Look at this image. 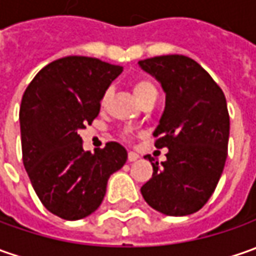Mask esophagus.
Wrapping results in <instances>:
<instances>
[{"label": "esophagus", "mask_w": 256, "mask_h": 256, "mask_svg": "<svg viewBox=\"0 0 256 256\" xmlns=\"http://www.w3.org/2000/svg\"><path fill=\"white\" fill-rule=\"evenodd\" d=\"M138 157H140V156L137 154V153H134V152H130L128 156V162H136V160H138Z\"/></svg>", "instance_id": "obj_1"}]
</instances>
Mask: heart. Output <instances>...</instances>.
I'll return each instance as SVG.
<instances>
[{"instance_id":"b5f03b06","label":"heart","mask_w":256,"mask_h":256,"mask_svg":"<svg viewBox=\"0 0 256 256\" xmlns=\"http://www.w3.org/2000/svg\"><path fill=\"white\" fill-rule=\"evenodd\" d=\"M133 93H134L137 100L142 103L147 98H150L153 94H157V90H156L154 84H152L150 80L138 79V80H136V84H133ZM109 99H110V90H106V92L103 93V96H102V106H104L109 102Z\"/></svg>"}]
</instances>
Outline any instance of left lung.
Here are the masks:
<instances>
[{
  "mask_svg": "<svg viewBox=\"0 0 256 256\" xmlns=\"http://www.w3.org/2000/svg\"><path fill=\"white\" fill-rule=\"evenodd\" d=\"M166 93V106L153 136L167 147L166 162L146 158L152 178L142 187L146 202L164 216L197 212L212 196L224 170L230 114L221 88L198 64L184 55L138 60Z\"/></svg>",
  "mask_w": 256,
  "mask_h": 256,
  "instance_id": "left-lung-1",
  "label": "left lung"
}]
</instances>
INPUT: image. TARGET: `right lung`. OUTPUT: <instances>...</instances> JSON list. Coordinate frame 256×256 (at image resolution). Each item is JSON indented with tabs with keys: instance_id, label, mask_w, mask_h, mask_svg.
I'll return each mask as SVG.
<instances>
[{
	"instance_id": "add662e5",
	"label": "right lung",
	"mask_w": 256,
	"mask_h": 256,
	"mask_svg": "<svg viewBox=\"0 0 256 256\" xmlns=\"http://www.w3.org/2000/svg\"><path fill=\"white\" fill-rule=\"evenodd\" d=\"M122 72V66L96 58L66 56L40 69L24 93V167L44 207L64 220L94 212L109 177L128 160L126 148L116 142L90 153L79 136L98 118L103 93Z\"/></svg>"
}]
</instances>
